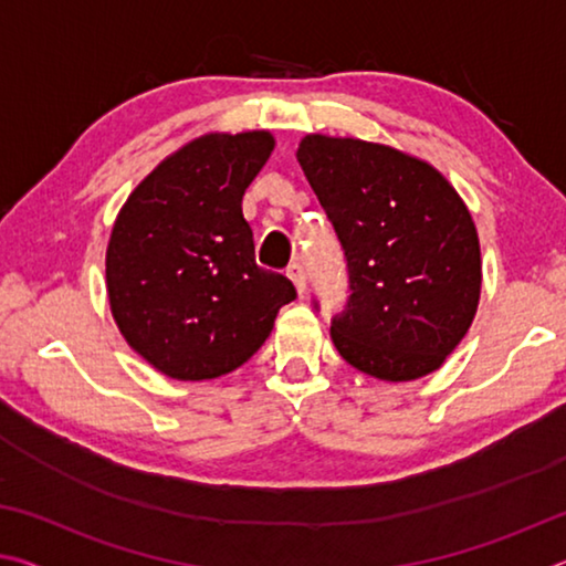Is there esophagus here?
<instances>
[{"label": "esophagus", "mask_w": 566, "mask_h": 566, "mask_svg": "<svg viewBox=\"0 0 566 566\" xmlns=\"http://www.w3.org/2000/svg\"><path fill=\"white\" fill-rule=\"evenodd\" d=\"M286 276H290V280L294 282L296 292L304 294V290H306V274H304V266L300 262H292L290 266H286Z\"/></svg>", "instance_id": "esophagus-1"}]
</instances>
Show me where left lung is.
Instances as JSON below:
<instances>
[{
  "label": "left lung",
  "mask_w": 566,
  "mask_h": 566,
  "mask_svg": "<svg viewBox=\"0 0 566 566\" xmlns=\"http://www.w3.org/2000/svg\"><path fill=\"white\" fill-rule=\"evenodd\" d=\"M296 159L347 260L334 347L385 381L432 375L472 327L482 292L462 197L432 165L375 142L306 134Z\"/></svg>",
  "instance_id": "8db88e82"
}]
</instances>
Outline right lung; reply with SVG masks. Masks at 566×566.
I'll return each mask as SVG.
<instances>
[{
	"mask_svg": "<svg viewBox=\"0 0 566 566\" xmlns=\"http://www.w3.org/2000/svg\"><path fill=\"white\" fill-rule=\"evenodd\" d=\"M274 149L270 132H212L149 171L107 247L112 317L161 375H229L270 337L296 290L254 262L242 197Z\"/></svg>",
	"mask_w": 566,
	"mask_h": 566,
	"instance_id": "1",
	"label": "right lung"
}]
</instances>
